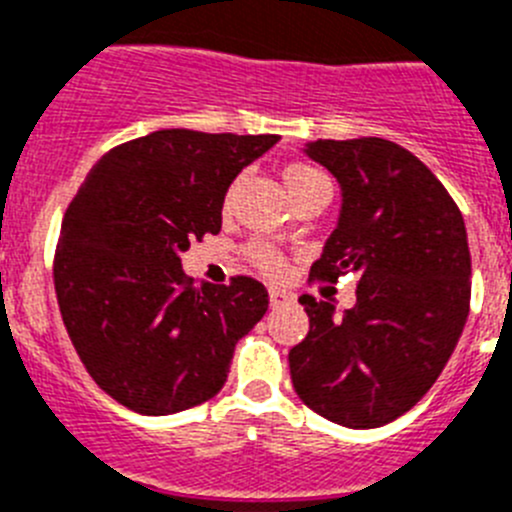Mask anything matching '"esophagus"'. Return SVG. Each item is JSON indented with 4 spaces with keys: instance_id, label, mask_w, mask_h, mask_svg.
Masks as SVG:
<instances>
[{
    "instance_id": "34e87169",
    "label": "esophagus",
    "mask_w": 512,
    "mask_h": 512,
    "mask_svg": "<svg viewBox=\"0 0 512 512\" xmlns=\"http://www.w3.org/2000/svg\"><path fill=\"white\" fill-rule=\"evenodd\" d=\"M293 301H296V296H293V293H288V290L270 288V306H273V308L290 306V303H293Z\"/></svg>"
}]
</instances>
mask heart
<instances>
[{
    "label": "heart",
    "instance_id": "1",
    "mask_svg": "<svg viewBox=\"0 0 512 512\" xmlns=\"http://www.w3.org/2000/svg\"><path fill=\"white\" fill-rule=\"evenodd\" d=\"M324 178L326 176L321 170H316L313 165L306 163H290L283 168V183L290 199H296L298 193L311 188L313 183L324 181ZM234 193H237V183H232V186L227 188V193H224V211H229V206H232ZM247 257H250L252 265H255L257 270H262L265 275H280L285 270L283 255H280L275 247L262 245V242H255V245L247 247Z\"/></svg>",
    "mask_w": 512,
    "mask_h": 512
}]
</instances>
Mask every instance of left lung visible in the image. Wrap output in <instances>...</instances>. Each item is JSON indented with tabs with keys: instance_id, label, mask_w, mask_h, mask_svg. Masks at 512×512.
I'll return each mask as SVG.
<instances>
[{
	"instance_id": "left-lung-1",
	"label": "left lung",
	"mask_w": 512,
	"mask_h": 512,
	"mask_svg": "<svg viewBox=\"0 0 512 512\" xmlns=\"http://www.w3.org/2000/svg\"><path fill=\"white\" fill-rule=\"evenodd\" d=\"M342 188V209L311 280L357 273V303L301 296L308 334L290 380L319 416L347 428L395 421L431 390L457 347L472 296L467 229L439 178L382 137L303 147Z\"/></svg>"
}]
</instances>
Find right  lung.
<instances>
[{"mask_svg":"<svg viewBox=\"0 0 512 512\" xmlns=\"http://www.w3.org/2000/svg\"><path fill=\"white\" fill-rule=\"evenodd\" d=\"M278 135L158 130L101 155L63 216L53 280L86 372L142 416L214 398L267 290L183 273L191 239L219 234L224 193Z\"/></svg>","mask_w":512,"mask_h":512,"instance_id":"right-lung-1","label":"right lung"}]
</instances>
